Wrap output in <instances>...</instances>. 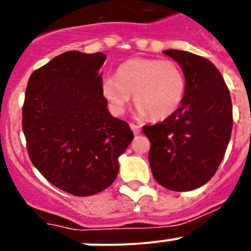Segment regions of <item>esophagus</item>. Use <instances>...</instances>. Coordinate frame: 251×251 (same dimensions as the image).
<instances>
[{"mask_svg": "<svg viewBox=\"0 0 251 251\" xmlns=\"http://www.w3.org/2000/svg\"><path fill=\"white\" fill-rule=\"evenodd\" d=\"M130 129L133 130V133H134V136H138L139 133H141V126H137V124H133L130 123Z\"/></svg>", "mask_w": 251, "mask_h": 251, "instance_id": "34e87169", "label": "esophagus"}]
</instances>
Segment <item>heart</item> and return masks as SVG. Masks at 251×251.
<instances>
[{"label":"heart","instance_id":"heart-1","mask_svg":"<svg viewBox=\"0 0 251 251\" xmlns=\"http://www.w3.org/2000/svg\"><path fill=\"white\" fill-rule=\"evenodd\" d=\"M101 94L115 115L124 114L133 95L139 118L166 119L182 104L186 79L174 61L136 57L121 64L115 77H104Z\"/></svg>","mask_w":251,"mask_h":251}]
</instances>
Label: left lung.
Returning a JSON list of instances; mask_svg holds the SVG:
<instances>
[{
  "label": "left lung",
  "instance_id": "1",
  "mask_svg": "<svg viewBox=\"0 0 251 251\" xmlns=\"http://www.w3.org/2000/svg\"><path fill=\"white\" fill-rule=\"evenodd\" d=\"M163 54L181 66L186 94L175 114L145 126L157 182L172 191H191L210 181L220 166L232 129V104L221 73L210 60L183 50Z\"/></svg>",
  "mask_w": 251,
  "mask_h": 251
}]
</instances>
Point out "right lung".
Instances as JSON below:
<instances>
[{
    "label": "right lung",
    "mask_w": 251,
    "mask_h": 251,
    "mask_svg": "<svg viewBox=\"0 0 251 251\" xmlns=\"http://www.w3.org/2000/svg\"><path fill=\"white\" fill-rule=\"evenodd\" d=\"M103 52L66 51L35 70L22 108L28 156L49 182L75 196L109 187L134 138L101 94Z\"/></svg>",
    "instance_id": "obj_1"
}]
</instances>
